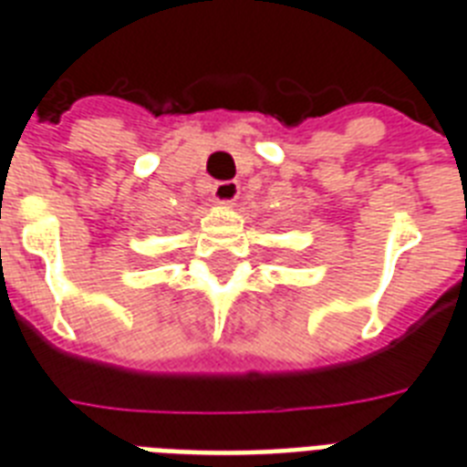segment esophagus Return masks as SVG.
<instances>
[{
  "instance_id": "obj_1",
  "label": "esophagus",
  "mask_w": 467,
  "mask_h": 467,
  "mask_svg": "<svg viewBox=\"0 0 467 467\" xmlns=\"http://www.w3.org/2000/svg\"><path fill=\"white\" fill-rule=\"evenodd\" d=\"M237 196H240V184L234 180L215 182L213 184V199L218 201V203H233Z\"/></svg>"
}]
</instances>
